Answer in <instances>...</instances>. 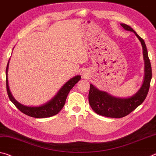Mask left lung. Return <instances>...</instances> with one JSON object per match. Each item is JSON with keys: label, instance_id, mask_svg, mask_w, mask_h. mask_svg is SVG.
<instances>
[{"label": "left lung", "instance_id": "left-lung-1", "mask_svg": "<svg viewBox=\"0 0 156 156\" xmlns=\"http://www.w3.org/2000/svg\"><path fill=\"white\" fill-rule=\"evenodd\" d=\"M121 26L126 30L133 32L142 44L145 62V76L144 83L140 90L131 97L126 98L114 97L105 91L98 90L91 84L89 92V103L91 108L98 115L111 118L125 117L142 104L149 92L152 78L151 65L144 41L129 26L124 23H122Z\"/></svg>", "mask_w": 156, "mask_h": 156}]
</instances>
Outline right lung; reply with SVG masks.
Here are the masks:
<instances>
[{"instance_id":"add662e5","label":"right lung","mask_w":156,"mask_h":156,"mask_svg":"<svg viewBox=\"0 0 156 156\" xmlns=\"http://www.w3.org/2000/svg\"><path fill=\"white\" fill-rule=\"evenodd\" d=\"M8 65L9 62L7 63L6 68V87L7 94H8L9 100L14 103V105L21 112L24 113L25 115L30 116V117L34 118H46L57 115L62 109L64 105H65L66 97H67L69 91L81 78L80 76H76L75 77L70 79L68 82H66L58 92L57 93V94L51 101H49L48 103H45L44 105L39 106V107H28V106L23 105L19 102H17L11 94L8 86V81H7Z\"/></svg>"}]
</instances>
